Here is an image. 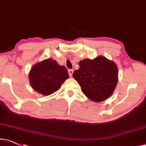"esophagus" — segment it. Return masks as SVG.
Returning a JSON list of instances; mask_svg holds the SVG:
<instances>
[{"instance_id": "obj_1", "label": "esophagus", "mask_w": 146, "mask_h": 146, "mask_svg": "<svg viewBox=\"0 0 146 146\" xmlns=\"http://www.w3.org/2000/svg\"><path fill=\"white\" fill-rule=\"evenodd\" d=\"M73 72H74V70L73 69H69V70H68V74H69L70 76H72Z\"/></svg>"}]
</instances>
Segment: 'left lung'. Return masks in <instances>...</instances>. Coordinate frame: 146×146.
I'll use <instances>...</instances> for the list:
<instances>
[{
  "instance_id": "obj_1",
  "label": "left lung",
  "mask_w": 146,
  "mask_h": 146,
  "mask_svg": "<svg viewBox=\"0 0 146 146\" xmlns=\"http://www.w3.org/2000/svg\"><path fill=\"white\" fill-rule=\"evenodd\" d=\"M78 64L80 68L74 70L72 76L82 93L95 102L110 98L118 82V68L115 63L99 56L83 59Z\"/></svg>"
}]
</instances>
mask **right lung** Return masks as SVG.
<instances>
[{"instance_id":"obj_1","label":"right lung","mask_w":146,"mask_h":146,"mask_svg":"<svg viewBox=\"0 0 146 146\" xmlns=\"http://www.w3.org/2000/svg\"><path fill=\"white\" fill-rule=\"evenodd\" d=\"M30 81L32 87L37 92L48 95L59 89L68 78V70L53 59H47L38 63L31 68Z\"/></svg>"}]
</instances>
